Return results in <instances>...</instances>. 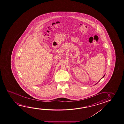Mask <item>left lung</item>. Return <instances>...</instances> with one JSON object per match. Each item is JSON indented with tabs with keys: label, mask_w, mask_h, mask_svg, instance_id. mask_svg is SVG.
<instances>
[{
	"label": "left lung",
	"mask_w": 124,
	"mask_h": 124,
	"mask_svg": "<svg viewBox=\"0 0 124 124\" xmlns=\"http://www.w3.org/2000/svg\"><path fill=\"white\" fill-rule=\"evenodd\" d=\"M104 76H105V75H104V76H103V78L104 77ZM98 82L97 83H98ZM96 84H95V85H96Z\"/></svg>",
	"instance_id": "1"
}]
</instances>
